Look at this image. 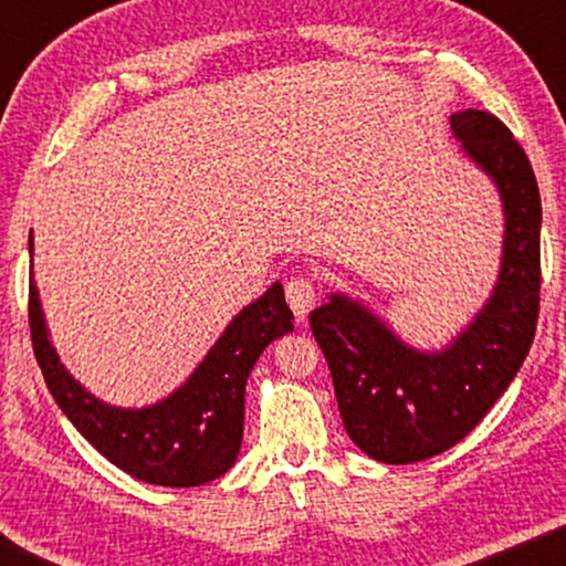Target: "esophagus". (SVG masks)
<instances>
[{
    "label": "esophagus",
    "instance_id": "34e87169",
    "mask_svg": "<svg viewBox=\"0 0 566 566\" xmlns=\"http://www.w3.org/2000/svg\"><path fill=\"white\" fill-rule=\"evenodd\" d=\"M285 298H289V306L293 308V314H296L298 319H304V316L312 312L316 301V285L304 275L291 277V281L285 283Z\"/></svg>",
    "mask_w": 566,
    "mask_h": 566
}]
</instances>
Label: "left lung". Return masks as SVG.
Listing matches in <instances>:
<instances>
[{"label": "left lung", "instance_id": "8db88e82", "mask_svg": "<svg viewBox=\"0 0 566 566\" xmlns=\"http://www.w3.org/2000/svg\"><path fill=\"white\" fill-rule=\"evenodd\" d=\"M467 157L497 185L505 211L500 277L474 322L443 350L422 353L368 306L332 293L308 316L327 358L347 436L381 463L448 451L490 412L521 370L538 322L541 196L510 128L492 113L451 115Z\"/></svg>", "mask_w": 566, "mask_h": 566}]
</instances>
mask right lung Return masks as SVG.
Instances as JSON below:
<instances>
[{"label":"right lung","mask_w":566,"mask_h":566,"mask_svg":"<svg viewBox=\"0 0 566 566\" xmlns=\"http://www.w3.org/2000/svg\"><path fill=\"white\" fill-rule=\"evenodd\" d=\"M28 316L35 360L61 412L107 461L146 484L161 486H198L234 467L244 432L247 378L262 350L293 329L283 285L273 283L229 322L180 389L151 407L123 409L92 397L59 360L45 329L33 270Z\"/></svg>","instance_id":"1"}]
</instances>
